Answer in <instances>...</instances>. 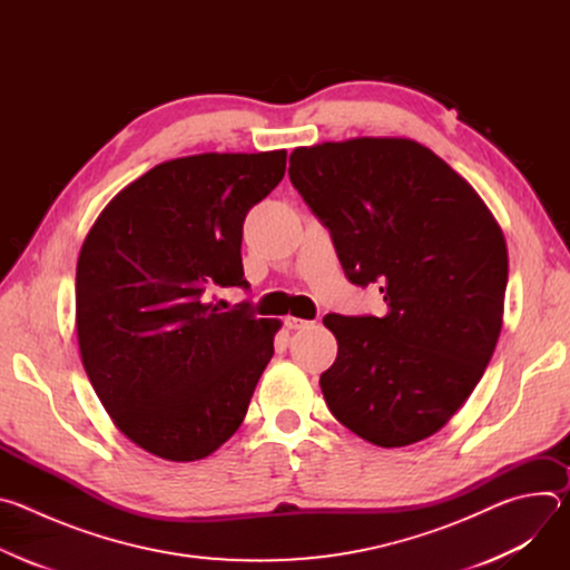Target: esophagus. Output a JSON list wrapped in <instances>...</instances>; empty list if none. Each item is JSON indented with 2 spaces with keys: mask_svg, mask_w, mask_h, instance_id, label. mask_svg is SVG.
<instances>
[{
  "mask_svg": "<svg viewBox=\"0 0 570 570\" xmlns=\"http://www.w3.org/2000/svg\"><path fill=\"white\" fill-rule=\"evenodd\" d=\"M284 324H286L288 330L295 332V330H306L311 322H308V320H302V317H295V315H286V317H284Z\"/></svg>",
  "mask_w": 570,
  "mask_h": 570,
  "instance_id": "obj_1",
  "label": "esophagus"
}]
</instances>
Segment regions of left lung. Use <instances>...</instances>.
Masks as SVG:
<instances>
[{"label":"left lung","mask_w":570,"mask_h":570,"mask_svg":"<svg viewBox=\"0 0 570 570\" xmlns=\"http://www.w3.org/2000/svg\"><path fill=\"white\" fill-rule=\"evenodd\" d=\"M293 187L330 227L341 266L379 284L385 315L324 317L338 341L320 387L365 442L438 433L490 363L508 286L505 236L478 191L415 139L354 137L291 153Z\"/></svg>","instance_id":"8db88e82"}]
</instances>
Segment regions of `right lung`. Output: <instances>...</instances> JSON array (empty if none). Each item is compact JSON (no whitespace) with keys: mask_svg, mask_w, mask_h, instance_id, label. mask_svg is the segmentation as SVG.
<instances>
[{"mask_svg":"<svg viewBox=\"0 0 570 570\" xmlns=\"http://www.w3.org/2000/svg\"><path fill=\"white\" fill-rule=\"evenodd\" d=\"M284 171L286 150L161 161L106 205L80 246V361L112 424L155 458L203 460L248 413L282 322L209 295L248 286L243 220Z\"/></svg>","mask_w":570,"mask_h":570,"instance_id":"obj_1","label":"right lung"}]
</instances>
